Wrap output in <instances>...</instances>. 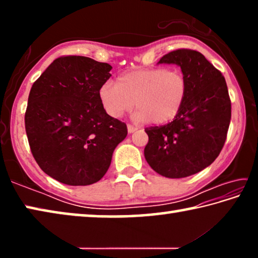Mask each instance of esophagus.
Returning a JSON list of instances; mask_svg holds the SVG:
<instances>
[{
	"label": "esophagus",
	"instance_id": "1",
	"mask_svg": "<svg viewBox=\"0 0 258 258\" xmlns=\"http://www.w3.org/2000/svg\"><path fill=\"white\" fill-rule=\"evenodd\" d=\"M137 127H134V126H132V125H127V132L128 133H134V132H137Z\"/></svg>",
	"mask_w": 258,
	"mask_h": 258
}]
</instances>
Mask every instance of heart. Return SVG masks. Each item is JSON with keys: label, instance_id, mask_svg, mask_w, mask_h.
Returning a JSON list of instances; mask_svg holds the SVG:
<instances>
[{"label": "heart", "instance_id": "1", "mask_svg": "<svg viewBox=\"0 0 258 258\" xmlns=\"http://www.w3.org/2000/svg\"><path fill=\"white\" fill-rule=\"evenodd\" d=\"M186 94L185 76L165 67L126 73L117 78V84L108 81L99 89L100 102L112 118L130 112L135 102V119L156 125L176 118Z\"/></svg>", "mask_w": 258, "mask_h": 258}]
</instances>
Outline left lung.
<instances>
[{"label": "left lung", "instance_id": "obj_1", "mask_svg": "<svg viewBox=\"0 0 258 258\" xmlns=\"http://www.w3.org/2000/svg\"><path fill=\"white\" fill-rule=\"evenodd\" d=\"M158 63L181 67L187 94L173 121L146 128L149 141L145 157L160 175L186 177L211 165L224 146L231 120L228 86L222 73L198 51H172Z\"/></svg>", "mask_w": 258, "mask_h": 258}]
</instances>
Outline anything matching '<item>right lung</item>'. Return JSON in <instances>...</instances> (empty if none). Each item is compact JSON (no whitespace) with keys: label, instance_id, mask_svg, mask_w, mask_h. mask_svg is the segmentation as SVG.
<instances>
[{"label":"right lung","instance_id":"right-lung-1","mask_svg":"<svg viewBox=\"0 0 258 258\" xmlns=\"http://www.w3.org/2000/svg\"><path fill=\"white\" fill-rule=\"evenodd\" d=\"M111 68L87 56H61L30 89L25 113L30 150L42 171L63 184L101 180L127 135L126 124L109 116L99 99Z\"/></svg>","mask_w":258,"mask_h":258}]
</instances>
